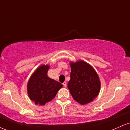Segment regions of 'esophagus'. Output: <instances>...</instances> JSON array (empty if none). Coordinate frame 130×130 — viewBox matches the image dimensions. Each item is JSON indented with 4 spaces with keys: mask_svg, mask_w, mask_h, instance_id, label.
Returning a JSON list of instances; mask_svg holds the SVG:
<instances>
[{
    "mask_svg": "<svg viewBox=\"0 0 130 130\" xmlns=\"http://www.w3.org/2000/svg\"><path fill=\"white\" fill-rule=\"evenodd\" d=\"M63 86L65 87H67V82H64V83H63Z\"/></svg>",
    "mask_w": 130,
    "mask_h": 130,
    "instance_id": "1",
    "label": "esophagus"
}]
</instances>
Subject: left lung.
<instances>
[{"instance_id": "8db88e82", "label": "left lung", "mask_w": 130, "mask_h": 130, "mask_svg": "<svg viewBox=\"0 0 130 130\" xmlns=\"http://www.w3.org/2000/svg\"><path fill=\"white\" fill-rule=\"evenodd\" d=\"M68 88L73 99L84 105L93 101L100 93L101 82L93 67L84 60L70 62Z\"/></svg>"}]
</instances>
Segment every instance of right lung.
I'll use <instances>...</instances> for the list:
<instances>
[{"label": "right lung", "instance_id": "right-lung-1", "mask_svg": "<svg viewBox=\"0 0 130 130\" xmlns=\"http://www.w3.org/2000/svg\"><path fill=\"white\" fill-rule=\"evenodd\" d=\"M50 65H41L30 77L27 86L28 96L35 104L44 105L56 96L63 85L47 76Z\"/></svg>", "mask_w": 130, "mask_h": 130}]
</instances>
